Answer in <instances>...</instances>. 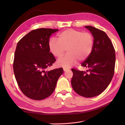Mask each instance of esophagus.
<instances>
[{
	"instance_id": "obj_1",
	"label": "esophagus",
	"mask_w": 125,
	"mask_h": 125,
	"mask_svg": "<svg viewBox=\"0 0 125 125\" xmlns=\"http://www.w3.org/2000/svg\"><path fill=\"white\" fill-rule=\"evenodd\" d=\"M69 70V68H63V70H64V71H67V70Z\"/></svg>"
}]
</instances>
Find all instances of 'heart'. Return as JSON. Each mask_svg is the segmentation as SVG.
I'll use <instances>...</instances> for the list:
<instances>
[{"label": "heart", "mask_w": 125, "mask_h": 125, "mask_svg": "<svg viewBox=\"0 0 125 125\" xmlns=\"http://www.w3.org/2000/svg\"><path fill=\"white\" fill-rule=\"evenodd\" d=\"M94 43V38L90 33L68 29L58 34V40L54 38L50 39L49 48L52 54L57 58L62 57L67 50L68 53L58 60L57 64L70 67L77 60H85L92 52Z\"/></svg>", "instance_id": "1"}]
</instances>
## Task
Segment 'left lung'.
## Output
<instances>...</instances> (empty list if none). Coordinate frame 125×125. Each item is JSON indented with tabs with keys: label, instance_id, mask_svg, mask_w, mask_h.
Masks as SVG:
<instances>
[{
	"label": "left lung",
	"instance_id": "8db88e82",
	"mask_svg": "<svg viewBox=\"0 0 125 125\" xmlns=\"http://www.w3.org/2000/svg\"><path fill=\"white\" fill-rule=\"evenodd\" d=\"M94 37V47L89 56L82 63L86 71L72 69V87L77 94L91 98L107 88L115 73V53L111 40L104 31L85 26Z\"/></svg>",
	"mask_w": 125,
	"mask_h": 125
}]
</instances>
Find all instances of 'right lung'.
<instances>
[{
  "mask_svg": "<svg viewBox=\"0 0 125 125\" xmlns=\"http://www.w3.org/2000/svg\"><path fill=\"white\" fill-rule=\"evenodd\" d=\"M58 30L39 28L30 31L18 42L13 71L20 89L26 96L40 100L54 92L63 73L60 68L47 71L56 59L49 48V38Z\"/></svg>",
  "mask_w": 125,
  "mask_h": 125,
  "instance_id": "obj_1",
  "label": "right lung"
}]
</instances>
